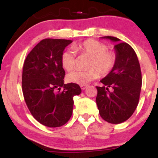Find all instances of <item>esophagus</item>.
Listing matches in <instances>:
<instances>
[{"label": "esophagus", "mask_w": 158, "mask_h": 158, "mask_svg": "<svg viewBox=\"0 0 158 158\" xmlns=\"http://www.w3.org/2000/svg\"><path fill=\"white\" fill-rule=\"evenodd\" d=\"M80 87H81V90H85V88H86L87 87H88V85H81Z\"/></svg>", "instance_id": "obj_1"}]
</instances>
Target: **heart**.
Returning a JSON list of instances; mask_svg holds the SVG:
<instances>
[{
  "instance_id": "obj_1",
  "label": "heart",
  "mask_w": 158,
  "mask_h": 158,
  "mask_svg": "<svg viewBox=\"0 0 158 158\" xmlns=\"http://www.w3.org/2000/svg\"><path fill=\"white\" fill-rule=\"evenodd\" d=\"M73 50L81 56H88L89 59L86 63L85 70H76L67 76L69 82L78 85L88 84L97 79L99 73L106 76L113 70L117 63V55L113 51L107 50L104 43L95 39H88L73 46ZM61 64L67 71L73 70L76 64V54L71 49H68L62 52Z\"/></svg>"
}]
</instances>
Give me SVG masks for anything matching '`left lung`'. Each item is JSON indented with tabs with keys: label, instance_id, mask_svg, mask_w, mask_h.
I'll list each match as a JSON object with an SVG mask.
<instances>
[{
	"label": "left lung",
	"instance_id": "obj_1",
	"mask_svg": "<svg viewBox=\"0 0 158 158\" xmlns=\"http://www.w3.org/2000/svg\"><path fill=\"white\" fill-rule=\"evenodd\" d=\"M115 41L117 63L111 72L97 86L96 98L101 117L108 123L118 124L131 117L138 105L142 74L137 54L126 42L113 36H104ZM112 88L110 92L109 88Z\"/></svg>",
	"mask_w": 158,
	"mask_h": 158
}]
</instances>
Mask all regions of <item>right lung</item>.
<instances>
[{
	"label": "right lung",
	"instance_id": "obj_1",
	"mask_svg": "<svg viewBox=\"0 0 158 158\" xmlns=\"http://www.w3.org/2000/svg\"><path fill=\"white\" fill-rule=\"evenodd\" d=\"M71 42L66 39L41 40L23 62L21 84L25 102L34 118L45 126L56 128L68 123L73 112V97L81 92L79 85L64 84L65 71L61 56Z\"/></svg>",
	"mask_w": 158,
	"mask_h": 158
}]
</instances>
